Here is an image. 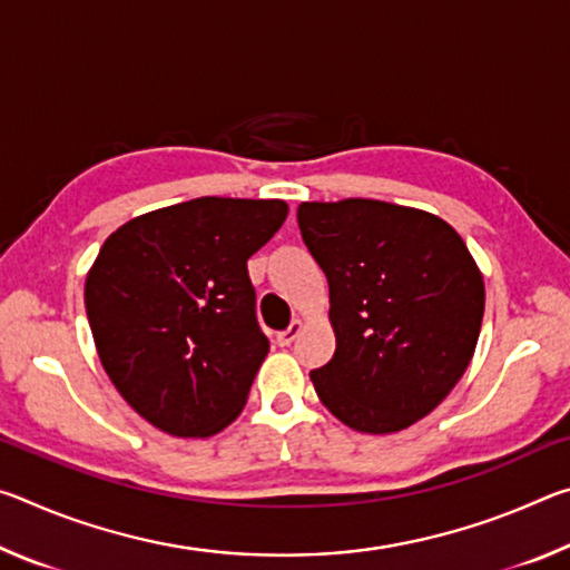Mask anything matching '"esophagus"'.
Masks as SVG:
<instances>
[{"label":"esophagus","mask_w":570,"mask_h":570,"mask_svg":"<svg viewBox=\"0 0 570 570\" xmlns=\"http://www.w3.org/2000/svg\"><path fill=\"white\" fill-rule=\"evenodd\" d=\"M302 330H304V324L298 322V320H294L292 326H288V330L276 334V342L282 344V346H292V344L298 340V334H302Z\"/></svg>","instance_id":"34e87169"}]
</instances>
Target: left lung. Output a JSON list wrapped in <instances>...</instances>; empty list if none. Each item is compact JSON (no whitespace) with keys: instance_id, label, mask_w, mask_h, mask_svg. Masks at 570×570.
<instances>
[{"instance_id":"obj_1","label":"left lung","mask_w":570,"mask_h":570,"mask_svg":"<svg viewBox=\"0 0 570 570\" xmlns=\"http://www.w3.org/2000/svg\"><path fill=\"white\" fill-rule=\"evenodd\" d=\"M298 228L330 282L334 356L308 372L336 420L387 435L448 397L475 352L485 286L445 220L372 198L302 204Z\"/></svg>"}]
</instances>
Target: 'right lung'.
<instances>
[{
	"mask_svg": "<svg viewBox=\"0 0 570 570\" xmlns=\"http://www.w3.org/2000/svg\"><path fill=\"white\" fill-rule=\"evenodd\" d=\"M284 200L204 196L150 210L105 240L85 282L100 362L125 402L176 438L236 420L268 354L246 262Z\"/></svg>",
	"mask_w": 570,
	"mask_h": 570,
	"instance_id": "1",
	"label": "right lung"
}]
</instances>
